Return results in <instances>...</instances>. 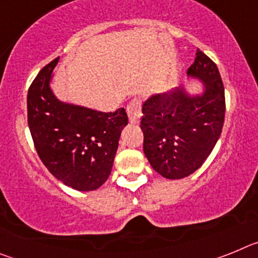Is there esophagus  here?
Masks as SVG:
<instances>
[{"label":"esophagus","instance_id":"obj_1","mask_svg":"<svg viewBox=\"0 0 258 258\" xmlns=\"http://www.w3.org/2000/svg\"><path fill=\"white\" fill-rule=\"evenodd\" d=\"M141 99H138V98H136V99H133V101L131 102V103L127 104L126 107V112H127V116H129V121L132 122V124H138V121H140L141 118Z\"/></svg>","mask_w":258,"mask_h":258}]
</instances>
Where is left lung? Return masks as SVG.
Here are the masks:
<instances>
[{"instance_id": "1", "label": "left lung", "mask_w": 258, "mask_h": 258, "mask_svg": "<svg viewBox=\"0 0 258 258\" xmlns=\"http://www.w3.org/2000/svg\"><path fill=\"white\" fill-rule=\"evenodd\" d=\"M200 92L177 86L150 95L142 104L143 152L164 178L181 179L198 170L221 136L225 120V89L217 66L198 49L186 72Z\"/></svg>"}]
</instances>
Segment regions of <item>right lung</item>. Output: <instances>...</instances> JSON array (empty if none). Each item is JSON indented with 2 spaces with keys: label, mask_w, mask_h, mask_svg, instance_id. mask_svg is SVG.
I'll list each match as a JSON object with an SVG mask.
<instances>
[{
  "label": "right lung",
  "mask_w": 258,
  "mask_h": 258,
  "mask_svg": "<svg viewBox=\"0 0 258 258\" xmlns=\"http://www.w3.org/2000/svg\"><path fill=\"white\" fill-rule=\"evenodd\" d=\"M59 58L45 66L27 97L28 126L41 161L56 179L77 191L97 190L112 170L124 108L101 112L59 99L51 89Z\"/></svg>",
  "instance_id": "right-lung-1"
}]
</instances>
